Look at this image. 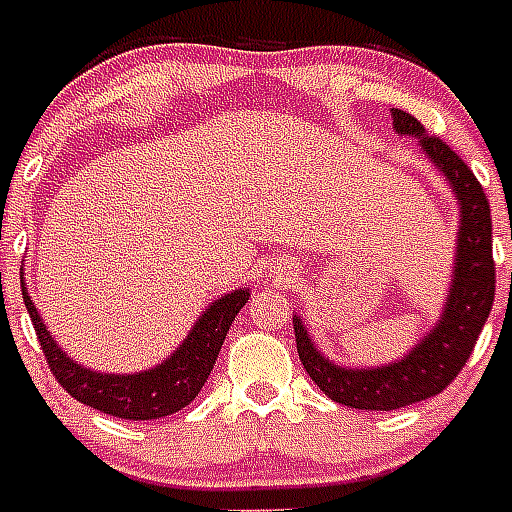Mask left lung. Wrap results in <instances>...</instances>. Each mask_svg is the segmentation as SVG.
<instances>
[{"mask_svg": "<svg viewBox=\"0 0 512 512\" xmlns=\"http://www.w3.org/2000/svg\"><path fill=\"white\" fill-rule=\"evenodd\" d=\"M393 130L401 138H414L433 167L452 188L460 220L454 247L452 284L436 327L406 350L404 356L382 366H342L324 356L308 332V321L295 313L297 353L311 380L332 401L350 409L390 412L436 396L460 374L484 329L494 303L492 209L470 167L441 138L425 132L412 114L390 111Z\"/></svg>", "mask_w": 512, "mask_h": 512, "instance_id": "8db88e82", "label": "left lung"}]
</instances>
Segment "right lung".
Returning a JSON list of instances; mask_svg holds the SVG:
<instances>
[{"mask_svg":"<svg viewBox=\"0 0 512 512\" xmlns=\"http://www.w3.org/2000/svg\"><path fill=\"white\" fill-rule=\"evenodd\" d=\"M23 284V281H20ZM249 289L239 287L228 295L217 297L204 308L196 324L162 364L132 374H108L79 364L60 348L58 340L36 311L34 300L23 284V303L34 321L36 337L42 342L44 358L50 364L55 380L82 404L92 406L111 417L122 420H159L167 414L180 412L204 388L209 372L223 348V340L233 319L247 305Z\"/></svg>","mask_w":512,"mask_h":512,"instance_id":"right-lung-1","label":"right lung"}]
</instances>
